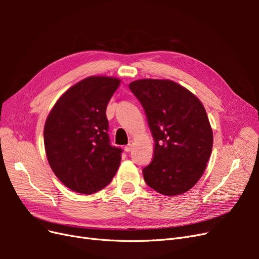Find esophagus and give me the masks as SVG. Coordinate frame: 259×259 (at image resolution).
<instances>
[{"label": "esophagus", "instance_id": "1", "mask_svg": "<svg viewBox=\"0 0 259 259\" xmlns=\"http://www.w3.org/2000/svg\"><path fill=\"white\" fill-rule=\"evenodd\" d=\"M132 149H133V143H130L128 145H126V146L124 147V150L126 151V152H130V151L132 150Z\"/></svg>", "mask_w": 259, "mask_h": 259}]
</instances>
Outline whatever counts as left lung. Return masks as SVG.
Wrapping results in <instances>:
<instances>
[{
	"mask_svg": "<svg viewBox=\"0 0 259 259\" xmlns=\"http://www.w3.org/2000/svg\"><path fill=\"white\" fill-rule=\"evenodd\" d=\"M142 104L154 140L153 159L143 169L153 190L174 197L190 190L206 168L213 130L200 99L171 80L130 83Z\"/></svg>",
	"mask_w": 259,
	"mask_h": 259,
	"instance_id": "8db88e82",
	"label": "left lung"
}]
</instances>
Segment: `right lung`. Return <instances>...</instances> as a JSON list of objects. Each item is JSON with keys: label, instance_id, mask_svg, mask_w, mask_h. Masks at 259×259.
<instances>
[{"label": "right lung", "instance_id": "right-lung-1", "mask_svg": "<svg viewBox=\"0 0 259 259\" xmlns=\"http://www.w3.org/2000/svg\"><path fill=\"white\" fill-rule=\"evenodd\" d=\"M121 80L92 75L67 90L44 125V147L54 174L69 189L92 194L105 188L121 163L110 146L106 109Z\"/></svg>", "mask_w": 259, "mask_h": 259}]
</instances>
